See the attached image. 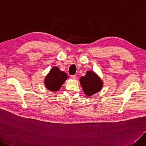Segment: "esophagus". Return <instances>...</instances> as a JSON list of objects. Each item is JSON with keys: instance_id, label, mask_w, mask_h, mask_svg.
Returning <instances> with one entry per match:
<instances>
[{"instance_id": "34e87169", "label": "esophagus", "mask_w": 146, "mask_h": 146, "mask_svg": "<svg viewBox=\"0 0 146 146\" xmlns=\"http://www.w3.org/2000/svg\"><path fill=\"white\" fill-rule=\"evenodd\" d=\"M70 77H71V78L72 79H76V76H75V75H72V76H70Z\"/></svg>"}]
</instances>
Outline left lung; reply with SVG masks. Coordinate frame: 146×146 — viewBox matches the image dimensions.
I'll return each instance as SVG.
<instances>
[{
    "mask_svg": "<svg viewBox=\"0 0 146 146\" xmlns=\"http://www.w3.org/2000/svg\"><path fill=\"white\" fill-rule=\"evenodd\" d=\"M84 93L90 96L100 92L103 86V82L99 76L92 71H88L86 76L79 79Z\"/></svg>",
    "mask_w": 146,
    "mask_h": 146,
    "instance_id": "8db88e82",
    "label": "left lung"
}]
</instances>
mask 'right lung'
<instances>
[{"label": "right lung", "mask_w": 146, "mask_h": 146, "mask_svg": "<svg viewBox=\"0 0 146 146\" xmlns=\"http://www.w3.org/2000/svg\"><path fill=\"white\" fill-rule=\"evenodd\" d=\"M67 78L65 72L57 67H53L44 79L45 87L51 92L58 91Z\"/></svg>", "instance_id": "right-lung-1"}]
</instances>
